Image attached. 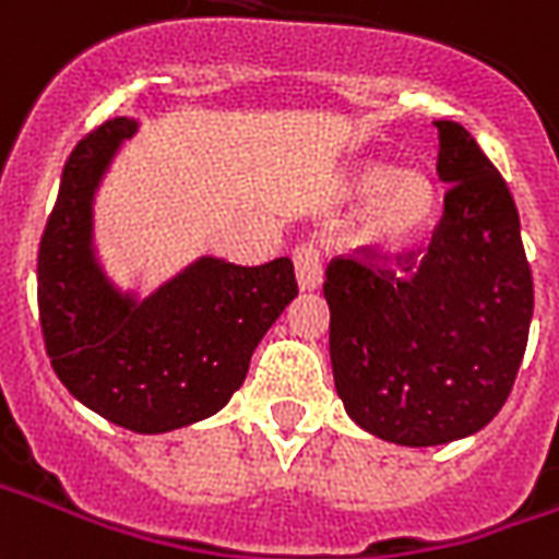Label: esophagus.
I'll return each instance as SVG.
<instances>
[{
	"mask_svg": "<svg viewBox=\"0 0 559 559\" xmlns=\"http://www.w3.org/2000/svg\"><path fill=\"white\" fill-rule=\"evenodd\" d=\"M293 263H296V278L301 289H317L322 284V251L313 242H301L293 251Z\"/></svg>",
	"mask_w": 559,
	"mask_h": 559,
	"instance_id": "obj_1",
	"label": "esophagus"
}]
</instances>
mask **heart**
I'll use <instances>...</instances> for the list:
<instances>
[{
	"label": "heart",
	"instance_id": "heart-1",
	"mask_svg": "<svg viewBox=\"0 0 559 559\" xmlns=\"http://www.w3.org/2000/svg\"><path fill=\"white\" fill-rule=\"evenodd\" d=\"M352 195H364L360 234L378 246H402L425 231L437 211V190L421 173H395L386 164L357 166L348 181Z\"/></svg>",
	"mask_w": 559,
	"mask_h": 559
}]
</instances>
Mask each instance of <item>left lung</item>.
Masks as SVG:
<instances>
[{"label":"left lung","mask_w":559,"mask_h":559,"mask_svg":"<svg viewBox=\"0 0 559 559\" xmlns=\"http://www.w3.org/2000/svg\"><path fill=\"white\" fill-rule=\"evenodd\" d=\"M437 173L449 185L428 249H360L325 270L336 395L395 445L478 433L513 390L534 317L519 211L475 138L451 119Z\"/></svg>","instance_id":"8db88e82"}]
</instances>
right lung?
Listing matches in <instances>:
<instances>
[{
    "label": "right lung",
    "mask_w": 559,
    "mask_h": 559,
    "mask_svg": "<svg viewBox=\"0 0 559 559\" xmlns=\"http://www.w3.org/2000/svg\"><path fill=\"white\" fill-rule=\"evenodd\" d=\"M134 131V119H108L72 148L37 251V308L55 374L84 407L166 433L223 411L298 284L289 258H199L152 296L119 293L93 251V193Z\"/></svg>",
    "instance_id": "1"
}]
</instances>
